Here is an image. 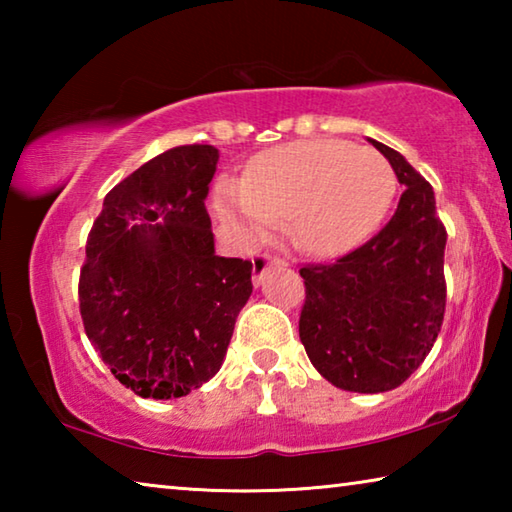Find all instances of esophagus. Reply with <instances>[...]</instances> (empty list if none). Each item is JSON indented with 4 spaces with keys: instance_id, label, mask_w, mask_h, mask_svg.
I'll list each match as a JSON object with an SVG mask.
<instances>
[{
    "instance_id": "obj_1",
    "label": "esophagus",
    "mask_w": 512,
    "mask_h": 512,
    "mask_svg": "<svg viewBox=\"0 0 512 512\" xmlns=\"http://www.w3.org/2000/svg\"><path fill=\"white\" fill-rule=\"evenodd\" d=\"M280 264H284V259H280V257H273V255H257L255 262H253V282H255V287H257L259 282L264 280V273L268 271V268H271V266H280Z\"/></svg>"
}]
</instances>
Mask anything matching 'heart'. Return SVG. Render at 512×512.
Wrapping results in <instances>:
<instances>
[{"label":"heart","instance_id":"heart-1","mask_svg":"<svg viewBox=\"0 0 512 512\" xmlns=\"http://www.w3.org/2000/svg\"><path fill=\"white\" fill-rule=\"evenodd\" d=\"M397 176L384 155L343 140H305L259 155L244 176L219 180L214 205L246 244L289 219L311 255H339L375 232L391 207Z\"/></svg>","mask_w":512,"mask_h":512}]
</instances>
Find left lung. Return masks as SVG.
Here are the masks:
<instances>
[{
	"label": "left lung",
	"instance_id": "left-lung-1",
	"mask_svg": "<svg viewBox=\"0 0 512 512\" xmlns=\"http://www.w3.org/2000/svg\"><path fill=\"white\" fill-rule=\"evenodd\" d=\"M368 142L406 189L393 219L361 248L332 264L300 268L307 289L300 341L329 384L386 393L420 368L438 339L447 232L427 180L402 153Z\"/></svg>",
	"mask_w": 512,
	"mask_h": 512
}]
</instances>
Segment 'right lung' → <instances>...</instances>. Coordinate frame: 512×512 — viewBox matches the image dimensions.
I'll use <instances>...</instances> for the list:
<instances>
[{"mask_svg":"<svg viewBox=\"0 0 512 512\" xmlns=\"http://www.w3.org/2000/svg\"><path fill=\"white\" fill-rule=\"evenodd\" d=\"M210 144L176 146L103 198L79 280L81 318L101 361L135 395L183 397L219 372L253 264L219 257L205 198Z\"/></svg>","mask_w":512,"mask_h":512,"instance_id":"add662e5","label":"right lung"}]
</instances>
